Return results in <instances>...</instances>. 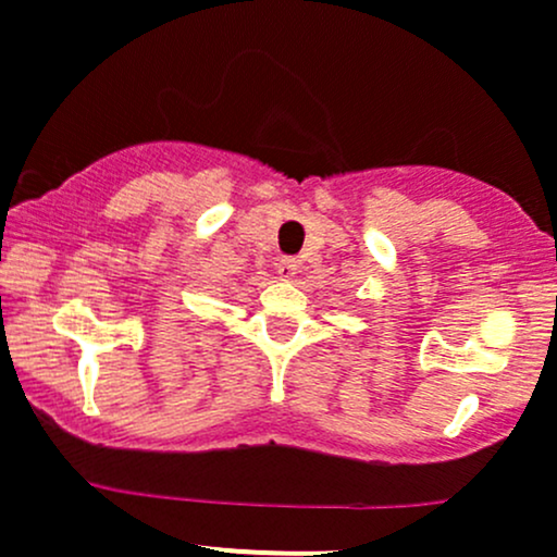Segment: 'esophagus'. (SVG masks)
Listing matches in <instances>:
<instances>
[{"label":"esophagus","mask_w":557,"mask_h":557,"mask_svg":"<svg viewBox=\"0 0 557 557\" xmlns=\"http://www.w3.org/2000/svg\"><path fill=\"white\" fill-rule=\"evenodd\" d=\"M296 272H298L296 259H280V261H277V274H280V280H294Z\"/></svg>","instance_id":"esophagus-1"}]
</instances>
